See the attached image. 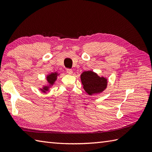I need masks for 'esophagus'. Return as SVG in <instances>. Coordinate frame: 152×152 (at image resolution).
Returning a JSON list of instances; mask_svg holds the SVG:
<instances>
[{
	"mask_svg": "<svg viewBox=\"0 0 152 152\" xmlns=\"http://www.w3.org/2000/svg\"><path fill=\"white\" fill-rule=\"evenodd\" d=\"M66 72L69 74H72V73H73V71L71 70V69H66Z\"/></svg>",
	"mask_w": 152,
	"mask_h": 152,
	"instance_id": "34e87169",
	"label": "esophagus"
}]
</instances>
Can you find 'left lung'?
<instances>
[{
    "label": "left lung",
    "instance_id": "8db88e82",
    "mask_svg": "<svg viewBox=\"0 0 152 152\" xmlns=\"http://www.w3.org/2000/svg\"><path fill=\"white\" fill-rule=\"evenodd\" d=\"M80 79L83 89L90 96L101 93L107 88V78L99 76L92 70L82 72L80 75Z\"/></svg>",
    "mask_w": 152,
    "mask_h": 152
}]
</instances>
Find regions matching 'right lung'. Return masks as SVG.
<instances>
[{
    "instance_id": "add662e5",
    "label": "right lung",
    "mask_w": 152,
    "mask_h": 152,
    "mask_svg": "<svg viewBox=\"0 0 152 152\" xmlns=\"http://www.w3.org/2000/svg\"><path fill=\"white\" fill-rule=\"evenodd\" d=\"M60 74L57 72H51L48 74L46 75V83L45 85H43L41 88H39L40 91L43 92L44 93H46L50 89L52 88L53 86L56 83V81L57 79V76H59Z\"/></svg>"
}]
</instances>
